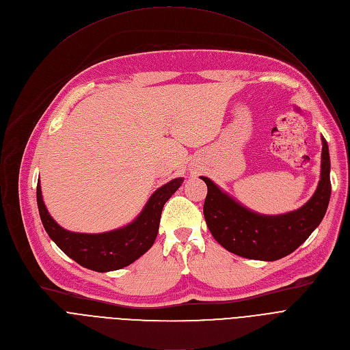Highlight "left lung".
Returning a JSON list of instances; mask_svg holds the SVG:
<instances>
[{
  "label": "left lung",
  "mask_w": 350,
  "mask_h": 350,
  "mask_svg": "<svg viewBox=\"0 0 350 350\" xmlns=\"http://www.w3.org/2000/svg\"><path fill=\"white\" fill-rule=\"evenodd\" d=\"M321 173L319 185L309 201L284 215H260L245 208L211 178L204 215L213 238L228 252L238 256L273 262L301 246L321 223L331 196L328 144L321 135Z\"/></svg>",
  "instance_id": "left-lung-1"
}]
</instances>
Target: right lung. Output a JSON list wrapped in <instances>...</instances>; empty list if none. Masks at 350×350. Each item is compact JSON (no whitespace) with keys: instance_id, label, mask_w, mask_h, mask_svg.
<instances>
[{"instance_id":"1","label":"right lung","mask_w":350,"mask_h":350,"mask_svg":"<svg viewBox=\"0 0 350 350\" xmlns=\"http://www.w3.org/2000/svg\"><path fill=\"white\" fill-rule=\"evenodd\" d=\"M183 181V177H177L158 188L149 196L139 215L127 226L99 234L73 232L61 227L45 208L40 181L37 183V206L46 234L62 252L85 269L107 273L131 265L154 245L162 209Z\"/></svg>"}]
</instances>
